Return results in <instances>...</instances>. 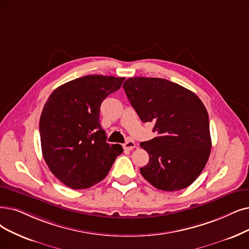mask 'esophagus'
Segmentation results:
<instances>
[{
  "instance_id": "obj_1",
  "label": "esophagus",
  "mask_w": 249,
  "mask_h": 249,
  "mask_svg": "<svg viewBox=\"0 0 249 249\" xmlns=\"http://www.w3.org/2000/svg\"><path fill=\"white\" fill-rule=\"evenodd\" d=\"M124 148L125 149V150H133V149L136 147V143L132 140H128L126 141L125 143H124Z\"/></svg>"
}]
</instances>
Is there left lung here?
I'll use <instances>...</instances> for the list:
<instances>
[{"label": "left lung", "mask_w": 249, "mask_h": 249, "mask_svg": "<svg viewBox=\"0 0 249 249\" xmlns=\"http://www.w3.org/2000/svg\"><path fill=\"white\" fill-rule=\"evenodd\" d=\"M123 88L143 123L157 137L140 146L149 154L141 175L162 191L190 186L203 171L212 149L210 121L202 101L188 89L157 77H130Z\"/></svg>", "instance_id": "1"}]
</instances>
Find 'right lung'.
<instances>
[{"mask_svg":"<svg viewBox=\"0 0 249 249\" xmlns=\"http://www.w3.org/2000/svg\"><path fill=\"white\" fill-rule=\"evenodd\" d=\"M124 77L86 75L50 95L39 118L45 161L52 174L71 189L101 182L124 149L108 144L100 124L104 99L122 87Z\"/></svg>","mask_w":249,"mask_h":249,"instance_id":"right-lung-1","label":"right lung"}]
</instances>
